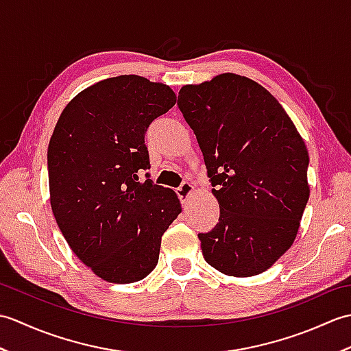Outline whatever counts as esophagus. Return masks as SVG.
Returning <instances> with one entry per match:
<instances>
[{
	"label": "esophagus",
	"instance_id": "34e87169",
	"mask_svg": "<svg viewBox=\"0 0 351 351\" xmlns=\"http://www.w3.org/2000/svg\"><path fill=\"white\" fill-rule=\"evenodd\" d=\"M193 191H195V187L190 182H182L180 185V189H176V193H178V197H180V200L182 204L187 202V200L190 199V196L193 195Z\"/></svg>",
	"mask_w": 351,
	"mask_h": 351
}]
</instances>
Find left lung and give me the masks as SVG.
<instances>
[{
	"label": "left lung",
	"instance_id": "1",
	"mask_svg": "<svg viewBox=\"0 0 351 351\" xmlns=\"http://www.w3.org/2000/svg\"><path fill=\"white\" fill-rule=\"evenodd\" d=\"M195 131L220 206L219 223L199 234L208 264L249 278L293 245L309 199V155L287 111L256 81L221 73L178 96Z\"/></svg>",
	"mask_w": 351,
	"mask_h": 351
}]
</instances>
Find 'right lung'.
Returning a JSON list of instances; mask_svg holds the SVG:
<instances>
[{"label": "right lung", "instance_id": "1", "mask_svg": "<svg viewBox=\"0 0 351 351\" xmlns=\"http://www.w3.org/2000/svg\"><path fill=\"white\" fill-rule=\"evenodd\" d=\"M176 104L138 75L102 80L64 107L48 146L51 208L72 252L111 283L141 280L158 264L161 237L181 213L176 193L152 180L145 134Z\"/></svg>", "mask_w": 351, "mask_h": 351}]
</instances>
